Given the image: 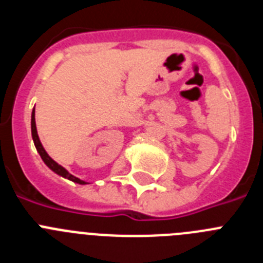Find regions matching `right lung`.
<instances>
[{"label":"right lung","mask_w":263,"mask_h":263,"mask_svg":"<svg viewBox=\"0 0 263 263\" xmlns=\"http://www.w3.org/2000/svg\"><path fill=\"white\" fill-rule=\"evenodd\" d=\"M31 136H32V141H34V145H35L36 147V152L39 153V155H41V158L43 159V162H45L46 164H47L48 168H51L55 174H58V175L63 176V178L66 179H69V180H72V182L75 183H79V184H87V183L84 182V180H80L79 178H76V176H73L72 174H69L68 171H67L64 167H62L60 164H58L55 160L52 159V158L50 157V155L46 153L45 147L42 146L41 141H39V137H38V132H36V125H35V109H32V113H31Z\"/></svg>","instance_id":"1"}]
</instances>
